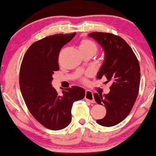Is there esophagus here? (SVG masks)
I'll return each instance as SVG.
<instances>
[{
    "mask_svg": "<svg viewBox=\"0 0 156 156\" xmlns=\"http://www.w3.org/2000/svg\"><path fill=\"white\" fill-rule=\"evenodd\" d=\"M85 99L90 101L92 103H95V99H94V96L93 92H91L89 90H85Z\"/></svg>",
    "mask_w": 156,
    "mask_h": 156,
    "instance_id": "obj_1",
    "label": "esophagus"
}]
</instances>
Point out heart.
Listing matches in <instances>:
<instances>
[{"label": "heart", "instance_id": "obj_1", "mask_svg": "<svg viewBox=\"0 0 156 156\" xmlns=\"http://www.w3.org/2000/svg\"><path fill=\"white\" fill-rule=\"evenodd\" d=\"M79 49L80 51H91L95 54L96 51H98V47L95 42L93 41L90 40V39H84L79 44ZM83 81H85V79H83Z\"/></svg>", "mask_w": 156, "mask_h": 156}]
</instances>
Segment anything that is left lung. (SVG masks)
Instances as JSON below:
<instances>
[{"mask_svg": "<svg viewBox=\"0 0 156 156\" xmlns=\"http://www.w3.org/2000/svg\"><path fill=\"white\" fill-rule=\"evenodd\" d=\"M102 46L105 61L97 78H107L111 81L110 91L102 95L95 93L96 102L105 105L107 113L104 118L96 120L103 126H113L123 121L132 109L139 94L140 66L133 50L122 37L107 32L88 34Z\"/></svg>", "mask_w": 156, "mask_h": 156, "instance_id": "8db88e82", "label": "left lung"}]
</instances>
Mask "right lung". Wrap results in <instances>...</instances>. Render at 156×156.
Returning a JSON list of instances; mask_svg holds the SVG:
<instances>
[{
    "label": "right lung",
    "mask_w": 156,
    "mask_h": 156,
    "mask_svg": "<svg viewBox=\"0 0 156 156\" xmlns=\"http://www.w3.org/2000/svg\"><path fill=\"white\" fill-rule=\"evenodd\" d=\"M76 32L54 34L35 41L26 51L20 69V87L32 115L51 130H61L71 122V109L75 101L85 98V90L72 86L58 95L51 86L54 72L59 70L60 50Z\"/></svg>",
    "instance_id": "1"
}]
</instances>
